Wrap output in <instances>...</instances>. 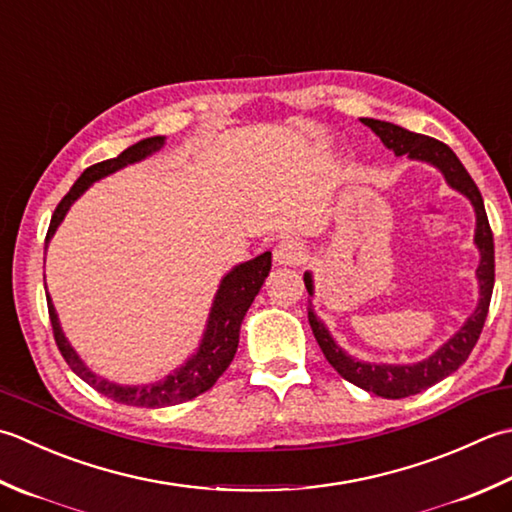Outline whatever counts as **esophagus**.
I'll return each instance as SVG.
<instances>
[{
  "label": "esophagus",
  "mask_w": 512,
  "mask_h": 512,
  "mask_svg": "<svg viewBox=\"0 0 512 512\" xmlns=\"http://www.w3.org/2000/svg\"><path fill=\"white\" fill-rule=\"evenodd\" d=\"M302 257H304V248L297 239H282V242H279L273 250V259L279 266H295L302 262Z\"/></svg>",
  "instance_id": "esophagus-1"
}]
</instances>
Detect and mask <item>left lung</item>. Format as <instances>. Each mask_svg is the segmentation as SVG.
<instances>
[{
	"mask_svg": "<svg viewBox=\"0 0 512 512\" xmlns=\"http://www.w3.org/2000/svg\"><path fill=\"white\" fill-rule=\"evenodd\" d=\"M362 124H366L373 133L382 139L384 146L393 153L406 155L408 159H419V162L433 164L439 173L446 177L450 188L459 190V193L470 199V204L475 208L477 215V228H475V244L479 248V266H477V279H479V304L475 313L470 315L464 326L457 330V333L448 339L444 346H439L433 355L424 362L417 364H368L359 362L346 355L342 348L335 344V339L330 337L328 328L324 322H319L317 315L313 313V302L308 304V322L313 328V335L317 339L319 348H322L324 357L328 364L333 366L339 375H342L346 382L355 384L359 388L368 390V393L386 397V399H402L408 395H417L422 390L430 388L437 382H442L444 377L462 366L470 350L475 348L479 335H482V328L488 315L490 297H493V286H495V244H493V230H490L486 208L482 193H479L477 184L473 177L468 175L464 164L459 162L457 155L450 150L444 142L433 139L428 135L410 133V130L395 126L390 122H379V119L362 117ZM304 284L308 295H313V275H304Z\"/></svg>",
	"mask_w": 512,
	"mask_h": 512,
	"instance_id": "obj_1",
	"label": "left lung"
}]
</instances>
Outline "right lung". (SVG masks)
<instances>
[{
    "mask_svg": "<svg viewBox=\"0 0 512 512\" xmlns=\"http://www.w3.org/2000/svg\"><path fill=\"white\" fill-rule=\"evenodd\" d=\"M164 142L166 139L162 135L148 137L126 148L122 155L86 168L82 177H79L73 184V188L64 195L62 202L57 204L46 233V246H48V239L55 235L57 226L62 224L68 208L73 206L75 199L82 195L90 184L110 173H115V170L124 168L128 164L142 162L144 157L157 153V150L164 146ZM268 273H270V253L257 255L255 259H250V262H244L230 270V273L222 279V284H219L213 308H210V315H208L206 333L202 337V344L197 348V353L190 357L184 366H179L168 377H164L162 382H155V384L122 386L95 375L93 370L79 359L75 348L68 344L66 335L62 333V326H59V319L50 295H46L48 315H50V324H53V335H55L59 353H62V357L66 359V364L73 368V373L82 377L88 386H93L97 393H102L126 406H142V408L175 406V404L188 402V399H195L197 395L206 393L208 388H213L217 379L222 377L224 370L230 366V362H233V357L237 353V344H239V328H242L244 315L250 308V304H253V299L257 297L259 288H262Z\"/></svg>",
    "mask_w": 512,
    "mask_h": 512,
    "instance_id": "1",
    "label": "right lung"
}]
</instances>
